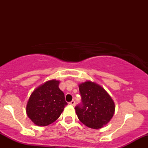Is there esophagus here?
I'll use <instances>...</instances> for the list:
<instances>
[{"instance_id": "34e87169", "label": "esophagus", "mask_w": 148, "mask_h": 148, "mask_svg": "<svg viewBox=\"0 0 148 148\" xmlns=\"http://www.w3.org/2000/svg\"><path fill=\"white\" fill-rule=\"evenodd\" d=\"M69 104L72 105V106H74V105H75V101H74V100H72L71 102H69Z\"/></svg>"}]
</instances>
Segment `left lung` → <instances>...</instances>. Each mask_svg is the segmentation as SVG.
I'll return each mask as SVG.
<instances>
[{"mask_svg": "<svg viewBox=\"0 0 148 148\" xmlns=\"http://www.w3.org/2000/svg\"><path fill=\"white\" fill-rule=\"evenodd\" d=\"M79 88L82 104L75 107L78 118L90 128H102L114 115V101L103 87L95 82L87 81L80 84Z\"/></svg>", "mask_w": 148, "mask_h": 148, "instance_id": "obj_1", "label": "left lung"}]
</instances>
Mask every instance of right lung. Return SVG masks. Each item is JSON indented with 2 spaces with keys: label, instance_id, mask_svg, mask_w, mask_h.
<instances>
[{
  "label": "right lung",
  "instance_id": "obj_1",
  "mask_svg": "<svg viewBox=\"0 0 148 148\" xmlns=\"http://www.w3.org/2000/svg\"><path fill=\"white\" fill-rule=\"evenodd\" d=\"M59 84L60 81L56 79L47 81L31 93L26 105V113L35 125L45 127L54 123L67 105Z\"/></svg>",
  "mask_w": 148,
  "mask_h": 148
}]
</instances>
